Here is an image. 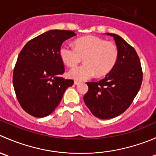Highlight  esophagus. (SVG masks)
Listing matches in <instances>:
<instances>
[{
  "label": "esophagus",
  "instance_id": "34e87169",
  "mask_svg": "<svg viewBox=\"0 0 156 156\" xmlns=\"http://www.w3.org/2000/svg\"><path fill=\"white\" fill-rule=\"evenodd\" d=\"M74 84H75V85H77V84H80V81H74Z\"/></svg>",
  "mask_w": 156,
  "mask_h": 156
}]
</instances>
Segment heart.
Masks as SVG:
<instances>
[{"instance_id": "obj_1", "label": "heart", "mask_w": 156, "mask_h": 156, "mask_svg": "<svg viewBox=\"0 0 156 156\" xmlns=\"http://www.w3.org/2000/svg\"><path fill=\"white\" fill-rule=\"evenodd\" d=\"M59 55L69 67L78 65L84 57V65L69 70L68 75L74 79L84 81L95 75H107L114 68L118 59L115 45L96 36H85L75 41V47L64 43L59 48Z\"/></svg>"}]
</instances>
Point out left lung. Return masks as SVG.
<instances>
[{
    "instance_id": "8db88e82",
    "label": "left lung",
    "mask_w": 156,
    "mask_h": 156,
    "mask_svg": "<svg viewBox=\"0 0 156 156\" xmlns=\"http://www.w3.org/2000/svg\"><path fill=\"white\" fill-rule=\"evenodd\" d=\"M112 36L118 49V59L114 68L105 78L97 82H87L88 91L84 101L92 114L108 119L122 114L137 94L143 81L140 60L133 47L122 37Z\"/></svg>"
}]
</instances>
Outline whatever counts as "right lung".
Segmentation results:
<instances>
[{"label":"right lung","mask_w":156,"mask_h":156,"mask_svg":"<svg viewBox=\"0 0 156 156\" xmlns=\"http://www.w3.org/2000/svg\"><path fill=\"white\" fill-rule=\"evenodd\" d=\"M67 30H50L30 40L23 47L13 70L12 84L20 106L37 118L51 114L60 103L64 92L74 84L65 79L59 48L75 36Z\"/></svg>","instance_id":"obj_1"}]
</instances>
